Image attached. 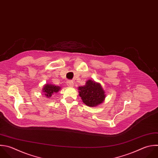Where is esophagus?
I'll list each match as a JSON object with an SVG mask.
<instances>
[{"label":"esophagus","instance_id":"34e87169","mask_svg":"<svg viewBox=\"0 0 158 158\" xmlns=\"http://www.w3.org/2000/svg\"><path fill=\"white\" fill-rule=\"evenodd\" d=\"M67 86H69L70 87H72V86H73V82L72 80H68L67 81Z\"/></svg>","mask_w":158,"mask_h":158}]
</instances>
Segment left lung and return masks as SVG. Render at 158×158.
<instances>
[{"label": "left lung", "mask_w": 158, "mask_h": 158, "mask_svg": "<svg viewBox=\"0 0 158 158\" xmlns=\"http://www.w3.org/2000/svg\"><path fill=\"white\" fill-rule=\"evenodd\" d=\"M79 96L83 102L89 107H95L101 104L106 98L105 92L100 83L88 80L85 86H79Z\"/></svg>", "instance_id": "left-lung-1"}]
</instances>
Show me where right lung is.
Masks as SVG:
<instances>
[{
  "label": "right lung",
  "mask_w": 158,
  "mask_h": 158,
  "mask_svg": "<svg viewBox=\"0 0 158 158\" xmlns=\"http://www.w3.org/2000/svg\"><path fill=\"white\" fill-rule=\"evenodd\" d=\"M60 89V86H55L51 84H46L43 88V92L44 93L45 96L49 98H51L54 93H57Z\"/></svg>",
  "instance_id": "right-lung-1"
}]
</instances>
